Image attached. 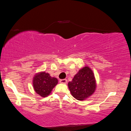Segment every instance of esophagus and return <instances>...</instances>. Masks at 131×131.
<instances>
[{
  "label": "esophagus",
  "mask_w": 131,
  "mask_h": 131,
  "mask_svg": "<svg viewBox=\"0 0 131 131\" xmlns=\"http://www.w3.org/2000/svg\"><path fill=\"white\" fill-rule=\"evenodd\" d=\"M60 82L61 83H66L67 82V79H61L60 80Z\"/></svg>",
  "instance_id": "obj_1"
}]
</instances>
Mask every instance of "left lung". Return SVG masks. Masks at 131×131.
Returning <instances> with one entry per match:
<instances>
[{
	"instance_id": "1",
	"label": "left lung",
	"mask_w": 131,
	"mask_h": 131,
	"mask_svg": "<svg viewBox=\"0 0 131 131\" xmlns=\"http://www.w3.org/2000/svg\"><path fill=\"white\" fill-rule=\"evenodd\" d=\"M68 86L73 97L84 101L95 91L96 83L94 72L88 66H85L79 70L72 81L68 83Z\"/></svg>"
}]
</instances>
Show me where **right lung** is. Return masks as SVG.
I'll return each mask as SVG.
<instances>
[{
  "mask_svg": "<svg viewBox=\"0 0 131 131\" xmlns=\"http://www.w3.org/2000/svg\"><path fill=\"white\" fill-rule=\"evenodd\" d=\"M58 82L57 78H52L45 71L36 73L33 79L34 90L42 97L49 95Z\"/></svg>",
  "mask_w": 131,
  "mask_h": 131,
  "instance_id": "right-lung-1",
  "label": "right lung"
}]
</instances>
